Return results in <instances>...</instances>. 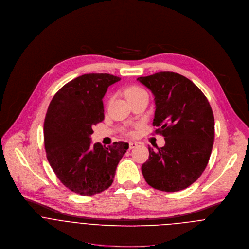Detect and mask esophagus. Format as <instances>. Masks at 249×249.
Segmentation results:
<instances>
[{"mask_svg": "<svg viewBox=\"0 0 249 249\" xmlns=\"http://www.w3.org/2000/svg\"><path fill=\"white\" fill-rule=\"evenodd\" d=\"M128 146H129V149H133V148H135L137 146V143L136 142H129Z\"/></svg>", "mask_w": 249, "mask_h": 249, "instance_id": "esophagus-1", "label": "esophagus"}]
</instances>
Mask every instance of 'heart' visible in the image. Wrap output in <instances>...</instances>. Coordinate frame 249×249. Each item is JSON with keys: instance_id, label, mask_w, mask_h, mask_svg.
<instances>
[{"instance_id": "heart-1", "label": "heart", "mask_w": 249, "mask_h": 249, "mask_svg": "<svg viewBox=\"0 0 249 249\" xmlns=\"http://www.w3.org/2000/svg\"><path fill=\"white\" fill-rule=\"evenodd\" d=\"M143 93H146L145 90L140 88L139 86H130L126 89V97L128 98V100L133 97H136L138 95H141Z\"/></svg>"}]
</instances>
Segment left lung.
Returning <instances> with one entry per match:
<instances>
[{"mask_svg":"<svg viewBox=\"0 0 249 249\" xmlns=\"http://www.w3.org/2000/svg\"><path fill=\"white\" fill-rule=\"evenodd\" d=\"M137 80L154 95L156 132L165 145L150 146L141 171L146 182L159 190L184 189L204 172L214 143L215 122L211 106L191 80L176 72L161 71Z\"/></svg>","mask_w":249,"mask_h":249,"instance_id":"obj_1","label":"left lung"}]
</instances>
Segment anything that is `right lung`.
<instances>
[{"label":"right lung","mask_w":249,"mask_h":249,"mask_svg":"<svg viewBox=\"0 0 249 249\" xmlns=\"http://www.w3.org/2000/svg\"><path fill=\"white\" fill-rule=\"evenodd\" d=\"M121 78L89 73L64 85L53 97L44 121L47 159L58 178L71 191L93 195L109 188L128 143L92 145L93 125L104 120L103 98Z\"/></svg>","instance_id":"right-lung-1"}]
</instances>
